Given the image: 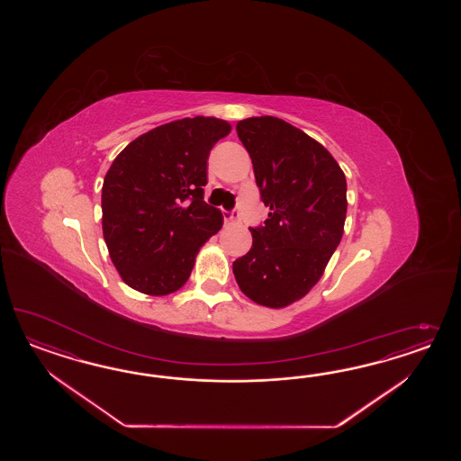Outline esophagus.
I'll list each match as a JSON object with an SVG mask.
<instances>
[{"label": "esophagus", "instance_id": "esophagus-1", "mask_svg": "<svg viewBox=\"0 0 461 461\" xmlns=\"http://www.w3.org/2000/svg\"><path fill=\"white\" fill-rule=\"evenodd\" d=\"M223 216L224 223L226 224H233L238 221V212H235V211H231V212H230V211H224Z\"/></svg>", "mask_w": 461, "mask_h": 461}]
</instances>
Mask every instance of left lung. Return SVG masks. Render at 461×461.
Masks as SVG:
<instances>
[{
    "mask_svg": "<svg viewBox=\"0 0 461 461\" xmlns=\"http://www.w3.org/2000/svg\"><path fill=\"white\" fill-rule=\"evenodd\" d=\"M237 131L270 212L250 228V251L233 262V274L253 303L279 309L318 284L339 245L347 179L320 141L280 118H247Z\"/></svg>",
    "mask_w": 461,
    "mask_h": 461,
    "instance_id": "1",
    "label": "left lung"
}]
</instances>
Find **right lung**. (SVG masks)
I'll use <instances>...</instances> for the list:
<instances>
[{"mask_svg":"<svg viewBox=\"0 0 461 461\" xmlns=\"http://www.w3.org/2000/svg\"><path fill=\"white\" fill-rule=\"evenodd\" d=\"M231 125L194 116L157 126L128 143L104 176L103 237L126 285L167 295L187 282L201 247L223 226L203 201L208 157Z\"/></svg>","mask_w":461,"mask_h":461,"instance_id":"right-lung-1","label":"right lung"}]
</instances>
